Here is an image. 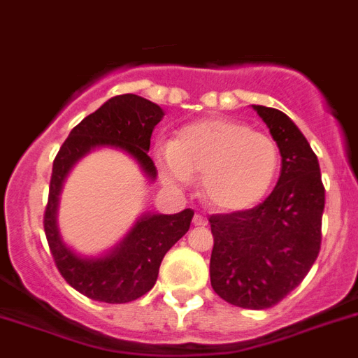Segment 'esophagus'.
Returning a JSON list of instances; mask_svg holds the SVG:
<instances>
[{
    "mask_svg": "<svg viewBox=\"0 0 358 358\" xmlns=\"http://www.w3.org/2000/svg\"><path fill=\"white\" fill-rule=\"evenodd\" d=\"M192 223H194L196 227H205L209 222H207V217H205V216H201V214H196V216L192 217Z\"/></svg>",
    "mask_w": 358,
    "mask_h": 358,
    "instance_id": "34e87169",
    "label": "esophagus"
}]
</instances>
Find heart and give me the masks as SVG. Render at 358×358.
I'll use <instances>...</instances> for the list:
<instances>
[{
    "mask_svg": "<svg viewBox=\"0 0 358 358\" xmlns=\"http://www.w3.org/2000/svg\"><path fill=\"white\" fill-rule=\"evenodd\" d=\"M162 178L185 187L201 175V196L216 210L256 207L272 189L281 153L268 135L234 119H201L183 126L171 145L157 151Z\"/></svg>",
    "mask_w": 358,
    "mask_h": 358,
    "instance_id": "obj_1",
    "label": "heart"
}]
</instances>
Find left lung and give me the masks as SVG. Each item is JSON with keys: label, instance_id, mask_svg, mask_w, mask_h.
<instances>
[{"label": "left lung", "instance_id": "obj_1", "mask_svg": "<svg viewBox=\"0 0 358 358\" xmlns=\"http://www.w3.org/2000/svg\"><path fill=\"white\" fill-rule=\"evenodd\" d=\"M281 153L278 185L254 209L209 217L210 285L239 308L278 304L306 278L321 250L324 185L315 153L290 117L252 106Z\"/></svg>", "mask_w": 358, "mask_h": 358}]
</instances>
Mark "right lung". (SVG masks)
Here are the masks:
<instances>
[{"label": "right lung", "mask_w": 358, "mask_h": 358, "mask_svg": "<svg viewBox=\"0 0 358 358\" xmlns=\"http://www.w3.org/2000/svg\"><path fill=\"white\" fill-rule=\"evenodd\" d=\"M162 117L164 110L160 106L144 97L133 93L111 97L71 129L54 160L43 222L50 252L68 285L93 301L120 304L148 294L157 282L166 252L189 231L194 210L144 213L111 250L102 256H80L64 243L59 232V194L71 167L93 149L101 148L119 149L129 155L142 173L155 182L157 167L148 151L155 126Z\"/></svg>", "instance_id": "obj_1"}]
</instances>
